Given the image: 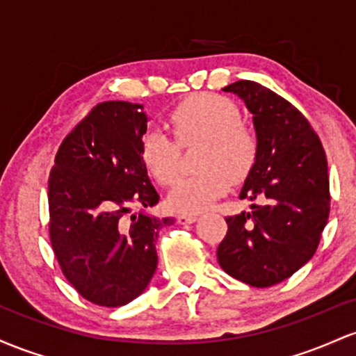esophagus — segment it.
Segmentation results:
<instances>
[{
	"mask_svg": "<svg viewBox=\"0 0 356 356\" xmlns=\"http://www.w3.org/2000/svg\"><path fill=\"white\" fill-rule=\"evenodd\" d=\"M197 218L198 215L195 213H183V215H178V223H181V225H188V223H193Z\"/></svg>",
	"mask_w": 356,
	"mask_h": 356,
	"instance_id": "obj_1",
	"label": "esophagus"
}]
</instances>
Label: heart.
Masks as SVG:
<instances>
[{"label":"heart","instance_id":"obj_1","mask_svg":"<svg viewBox=\"0 0 356 356\" xmlns=\"http://www.w3.org/2000/svg\"><path fill=\"white\" fill-rule=\"evenodd\" d=\"M170 122L179 145L205 141L198 161L205 171L179 178L166 198L173 211L197 213L229 190L230 177L241 179L249 173L257 154V139L242 124L238 107L217 94H198L183 101L173 109ZM178 143L156 127L141 138L143 165L161 185L173 181L178 173Z\"/></svg>","mask_w":356,"mask_h":356}]
</instances>
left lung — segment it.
<instances>
[{"label": "left lung", "instance_id": "obj_1", "mask_svg": "<svg viewBox=\"0 0 356 356\" xmlns=\"http://www.w3.org/2000/svg\"><path fill=\"white\" fill-rule=\"evenodd\" d=\"M223 90L238 95L252 114L257 154L241 198L261 205L225 218L229 230L217 259L232 277L269 287L316 252L330 215L326 154L305 115L275 92L252 81Z\"/></svg>", "mask_w": 356, "mask_h": 356}]
</instances>
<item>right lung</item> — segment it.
Segmentation results:
<instances>
[{
  "instance_id": "right-lung-1",
  "label": "right lung",
  "mask_w": 356,
  "mask_h": 356,
  "mask_svg": "<svg viewBox=\"0 0 356 356\" xmlns=\"http://www.w3.org/2000/svg\"><path fill=\"white\" fill-rule=\"evenodd\" d=\"M141 104H97L63 139L49 178L50 242L67 281L87 301L118 307L136 299L158 266L159 230L173 218L131 213L159 202L139 154Z\"/></svg>"
}]
</instances>
